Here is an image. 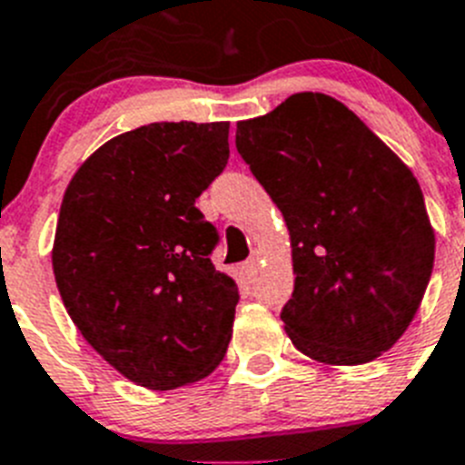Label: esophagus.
<instances>
[{"label": "esophagus", "mask_w": 465, "mask_h": 465, "mask_svg": "<svg viewBox=\"0 0 465 465\" xmlns=\"http://www.w3.org/2000/svg\"><path fill=\"white\" fill-rule=\"evenodd\" d=\"M260 260H262L260 252H252V255H250L248 260L241 264V276H243L245 281H252V278H255V272H257V266H260Z\"/></svg>", "instance_id": "esophagus-1"}]
</instances>
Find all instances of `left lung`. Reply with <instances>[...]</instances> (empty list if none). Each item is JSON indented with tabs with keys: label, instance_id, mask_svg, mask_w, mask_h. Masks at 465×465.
<instances>
[{
	"label": "left lung",
	"instance_id": "1",
	"mask_svg": "<svg viewBox=\"0 0 465 465\" xmlns=\"http://www.w3.org/2000/svg\"><path fill=\"white\" fill-rule=\"evenodd\" d=\"M236 149L288 224L294 290L281 321L292 344L328 365L389 351L433 272L417 177L322 93H294L269 114L238 121Z\"/></svg>",
	"mask_w": 465,
	"mask_h": 465
}]
</instances>
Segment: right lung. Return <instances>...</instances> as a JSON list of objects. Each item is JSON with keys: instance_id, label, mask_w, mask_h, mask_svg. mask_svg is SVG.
<instances>
[{"instance_id": "1", "label": "right lung", "mask_w": 465, "mask_h": 465, "mask_svg": "<svg viewBox=\"0 0 465 465\" xmlns=\"http://www.w3.org/2000/svg\"><path fill=\"white\" fill-rule=\"evenodd\" d=\"M229 161V124H149L88 156L60 205L54 273L88 344L152 391L208 377L238 288L210 262L220 233L196 199Z\"/></svg>"}]
</instances>
